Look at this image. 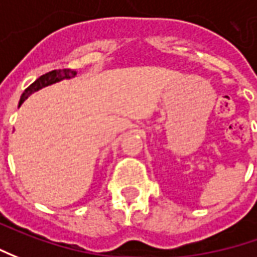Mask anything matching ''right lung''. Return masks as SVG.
<instances>
[{"instance_id":"obj_1","label":"right lung","mask_w":257,"mask_h":257,"mask_svg":"<svg viewBox=\"0 0 257 257\" xmlns=\"http://www.w3.org/2000/svg\"><path fill=\"white\" fill-rule=\"evenodd\" d=\"M76 75V71L72 69H54L51 72H47L45 75H41L35 82H32L21 95V99H20V105L23 103L31 93L37 92L38 89L44 88V86H48L51 84H55L58 81H62V79H69V78H74Z\"/></svg>"}]
</instances>
